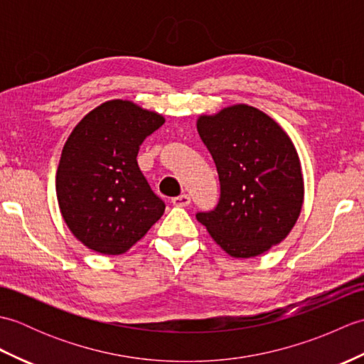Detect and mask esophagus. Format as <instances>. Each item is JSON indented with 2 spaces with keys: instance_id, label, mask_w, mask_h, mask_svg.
<instances>
[{
  "instance_id": "esophagus-1",
  "label": "esophagus",
  "mask_w": 364,
  "mask_h": 364,
  "mask_svg": "<svg viewBox=\"0 0 364 364\" xmlns=\"http://www.w3.org/2000/svg\"><path fill=\"white\" fill-rule=\"evenodd\" d=\"M172 203L175 206H188V205H191V197L188 194H181V196H178V197H173L172 198Z\"/></svg>"
}]
</instances>
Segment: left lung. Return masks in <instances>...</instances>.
<instances>
[{
	"label": "left lung",
	"mask_w": 364,
	"mask_h": 364,
	"mask_svg": "<svg viewBox=\"0 0 364 364\" xmlns=\"http://www.w3.org/2000/svg\"><path fill=\"white\" fill-rule=\"evenodd\" d=\"M215 162L219 203L197 220L223 250L252 258L280 244L297 222L304 178L289 136L267 114L235 105L197 120Z\"/></svg>",
	"instance_id": "1"
}]
</instances>
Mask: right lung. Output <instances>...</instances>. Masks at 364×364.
I'll use <instances>...</instances> for the list:
<instances>
[{"mask_svg":"<svg viewBox=\"0 0 364 364\" xmlns=\"http://www.w3.org/2000/svg\"><path fill=\"white\" fill-rule=\"evenodd\" d=\"M162 115L127 100L95 107L75 127L60 154L56 194L76 239L103 255H120L164 214L137 166L142 142L162 127Z\"/></svg>","mask_w":364,"mask_h":364,"instance_id":"add662e5","label":"right lung"}]
</instances>
